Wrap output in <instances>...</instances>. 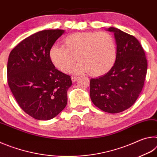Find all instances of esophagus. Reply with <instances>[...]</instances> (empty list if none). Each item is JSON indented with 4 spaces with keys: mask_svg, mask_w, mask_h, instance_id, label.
Instances as JSON below:
<instances>
[{
    "mask_svg": "<svg viewBox=\"0 0 157 157\" xmlns=\"http://www.w3.org/2000/svg\"><path fill=\"white\" fill-rule=\"evenodd\" d=\"M78 78H79V77L73 76V77H72V78H71V79H72V82H75V81L78 80Z\"/></svg>",
    "mask_w": 157,
    "mask_h": 157,
    "instance_id": "34e87169",
    "label": "esophagus"
}]
</instances>
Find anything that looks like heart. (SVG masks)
Returning a JSON list of instances; mask_svg holds the SVG:
<instances>
[{
    "instance_id": "b5f03b06",
    "label": "heart",
    "mask_w": 157,
    "mask_h": 157,
    "mask_svg": "<svg viewBox=\"0 0 157 157\" xmlns=\"http://www.w3.org/2000/svg\"><path fill=\"white\" fill-rule=\"evenodd\" d=\"M75 73L88 72L98 77L111 70L116 62V47L112 35L107 32H78L66 36L63 46L55 44L50 58L55 67L69 73L76 61Z\"/></svg>"
}]
</instances>
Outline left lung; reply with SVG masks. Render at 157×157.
Instances as JSON below:
<instances>
[{
    "label": "left lung",
    "mask_w": 157,
    "mask_h": 157,
    "mask_svg": "<svg viewBox=\"0 0 157 157\" xmlns=\"http://www.w3.org/2000/svg\"><path fill=\"white\" fill-rule=\"evenodd\" d=\"M117 52L113 67L105 75L90 80V97L100 109L120 113L134 104L144 86L147 70L145 51L134 36L116 28Z\"/></svg>",
    "instance_id": "obj_1"
}]
</instances>
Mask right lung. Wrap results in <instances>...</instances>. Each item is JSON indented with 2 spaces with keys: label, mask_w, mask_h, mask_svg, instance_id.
Here are the masks:
<instances>
[{
  "label": "right lung",
  "mask_w": 157,
  "mask_h": 157,
  "mask_svg": "<svg viewBox=\"0 0 157 157\" xmlns=\"http://www.w3.org/2000/svg\"><path fill=\"white\" fill-rule=\"evenodd\" d=\"M64 30L38 32L10 53L7 82L20 107L34 119L50 120L67 105L71 76L55 68L50 50Z\"/></svg>",
  "instance_id": "right-lung-1"
}]
</instances>
